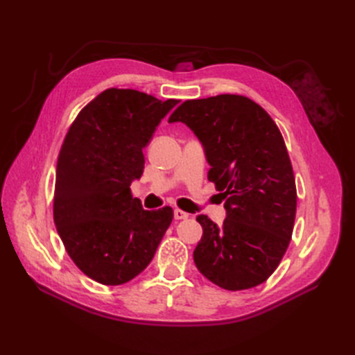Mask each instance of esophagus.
<instances>
[{"mask_svg": "<svg viewBox=\"0 0 355 355\" xmlns=\"http://www.w3.org/2000/svg\"><path fill=\"white\" fill-rule=\"evenodd\" d=\"M173 218H175V220H187V218H189V214H186L180 209H175L173 210Z\"/></svg>", "mask_w": 355, "mask_h": 355, "instance_id": "esophagus-1", "label": "esophagus"}]
</instances>
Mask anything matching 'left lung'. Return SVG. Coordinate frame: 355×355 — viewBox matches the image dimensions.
<instances>
[{"label":"left lung","instance_id":"8db88e82","mask_svg":"<svg viewBox=\"0 0 355 355\" xmlns=\"http://www.w3.org/2000/svg\"><path fill=\"white\" fill-rule=\"evenodd\" d=\"M169 122H183L205 148L209 182L225 200L221 227L198 215L193 250L202 276L238 291L266 282L288 248L296 218V182L281 131L252 99L220 94L186 101Z\"/></svg>","mask_w":355,"mask_h":355}]
</instances>
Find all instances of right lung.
<instances>
[{
	"label": "right lung",
	"instance_id": "obj_1",
	"mask_svg": "<svg viewBox=\"0 0 355 355\" xmlns=\"http://www.w3.org/2000/svg\"><path fill=\"white\" fill-rule=\"evenodd\" d=\"M178 101L108 88L82 110L56 166L53 218L67 253L103 285L131 281L153 261L172 223L169 206L145 210L131 183L145 168V148Z\"/></svg>",
	"mask_w": 355,
	"mask_h": 355
}]
</instances>
